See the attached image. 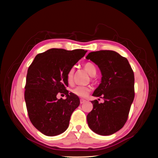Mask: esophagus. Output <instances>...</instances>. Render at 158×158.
Wrapping results in <instances>:
<instances>
[{"instance_id":"esophagus-1","label":"esophagus","mask_w":158,"mask_h":158,"mask_svg":"<svg viewBox=\"0 0 158 158\" xmlns=\"http://www.w3.org/2000/svg\"><path fill=\"white\" fill-rule=\"evenodd\" d=\"M85 102H86V100H85V99H83V98H81L80 99V103H81V104L85 103Z\"/></svg>"}]
</instances>
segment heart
Returning a JSON list of instances; mask_svg holds the SVG:
<instances>
[{"instance_id":"1","label":"heart","mask_w":158,"mask_h":158,"mask_svg":"<svg viewBox=\"0 0 158 158\" xmlns=\"http://www.w3.org/2000/svg\"><path fill=\"white\" fill-rule=\"evenodd\" d=\"M84 68L85 70L91 76H94L96 74V68L95 65L92 63H86L84 64ZM73 69H72L67 75V82L69 84H71L72 82L73 79ZM91 92V88L89 86H78L73 88L71 89V92L79 97L85 98Z\"/></svg>"}]
</instances>
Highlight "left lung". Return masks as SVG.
<instances>
[{"label":"left lung","instance_id":"8db88e82","mask_svg":"<svg viewBox=\"0 0 158 158\" xmlns=\"http://www.w3.org/2000/svg\"><path fill=\"white\" fill-rule=\"evenodd\" d=\"M86 58L95 63L102 74L101 84L92 95L104 101H92L93 110L87 115L88 124L98 135H113L127 120L135 98L134 72L126 58L115 51L92 52Z\"/></svg>","mask_w":158,"mask_h":158}]
</instances>
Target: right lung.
<instances>
[{
  "label": "right lung",
  "instance_id": "obj_1",
  "mask_svg": "<svg viewBox=\"0 0 158 158\" xmlns=\"http://www.w3.org/2000/svg\"><path fill=\"white\" fill-rule=\"evenodd\" d=\"M86 51L51 48L38 54L27 70L24 97L29 119L39 131L48 136L67 129L79 98L66 89L67 75ZM57 94L66 99H58Z\"/></svg>",
  "mask_w": 158,
  "mask_h": 158
}]
</instances>
